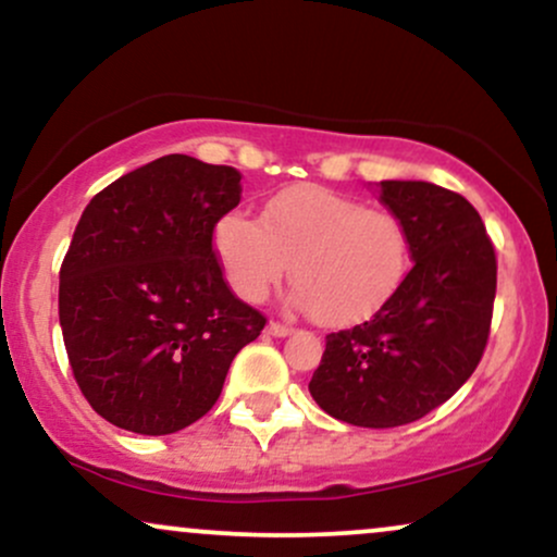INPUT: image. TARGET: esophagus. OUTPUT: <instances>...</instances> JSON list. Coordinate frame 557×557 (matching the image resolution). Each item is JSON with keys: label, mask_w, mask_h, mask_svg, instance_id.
<instances>
[{"label": "esophagus", "mask_w": 557, "mask_h": 557, "mask_svg": "<svg viewBox=\"0 0 557 557\" xmlns=\"http://www.w3.org/2000/svg\"><path fill=\"white\" fill-rule=\"evenodd\" d=\"M268 333H271V336L284 338V336H292L294 329H292V325H286V323H278V320H271V323H268Z\"/></svg>", "instance_id": "esophagus-1"}]
</instances>
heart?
Here are the masks:
<instances>
[{
    "label": "heart",
    "instance_id": "b5f03b06",
    "mask_svg": "<svg viewBox=\"0 0 557 557\" xmlns=\"http://www.w3.org/2000/svg\"><path fill=\"white\" fill-rule=\"evenodd\" d=\"M213 250L228 286L247 302L265 299L292 271V302L325 325H351L383 310L411 263L396 213L320 185L281 189L263 221L239 211L221 215Z\"/></svg>",
    "mask_w": 557,
    "mask_h": 557
}]
</instances>
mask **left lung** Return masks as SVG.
Here are the masks:
<instances>
[{"instance_id": "8db88e82", "label": "left lung", "mask_w": 557, "mask_h": 557, "mask_svg": "<svg viewBox=\"0 0 557 557\" xmlns=\"http://www.w3.org/2000/svg\"><path fill=\"white\" fill-rule=\"evenodd\" d=\"M381 202L404 221L414 268L388 305L329 333L310 394L357 428H398L448 401L485 355L498 263L480 213L430 182H381Z\"/></svg>"}]
</instances>
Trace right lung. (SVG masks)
<instances>
[{"label": "right lung", "instance_id": "obj_1", "mask_svg": "<svg viewBox=\"0 0 557 557\" xmlns=\"http://www.w3.org/2000/svg\"><path fill=\"white\" fill-rule=\"evenodd\" d=\"M242 174L161 156L88 202L59 268V325L83 396L103 420L169 435L219 401L263 312L228 289L213 250Z\"/></svg>", "mask_w": 557, "mask_h": 557}]
</instances>
